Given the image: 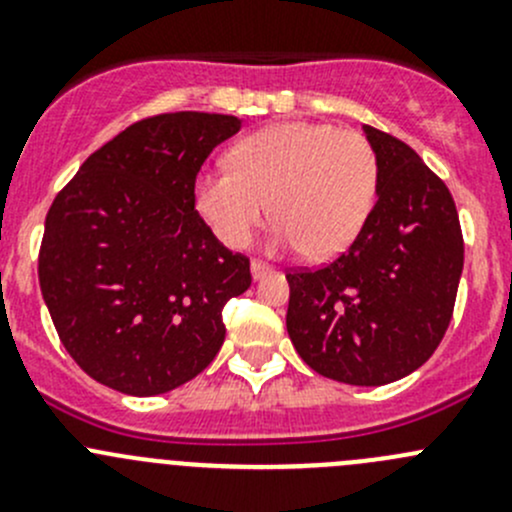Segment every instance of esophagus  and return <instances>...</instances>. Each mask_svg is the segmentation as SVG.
Segmentation results:
<instances>
[{"mask_svg": "<svg viewBox=\"0 0 512 512\" xmlns=\"http://www.w3.org/2000/svg\"><path fill=\"white\" fill-rule=\"evenodd\" d=\"M250 272H252V277H255V280H260V277H265L267 272H272V267L265 265V262H262V260H252Z\"/></svg>", "mask_w": 512, "mask_h": 512, "instance_id": "34e87169", "label": "esophagus"}]
</instances>
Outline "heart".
Returning <instances> with one entry per match:
<instances>
[{
    "label": "heart",
    "instance_id": "b5f03b06",
    "mask_svg": "<svg viewBox=\"0 0 512 512\" xmlns=\"http://www.w3.org/2000/svg\"><path fill=\"white\" fill-rule=\"evenodd\" d=\"M376 188L379 160L361 133L289 121L242 138L230 151V168L205 170L195 203L230 247L250 242L272 203L277 247L332 260L366 225Z\"/></svg>",
    "mask_w": 512,
    "mask_h": 512
}]
</instances>
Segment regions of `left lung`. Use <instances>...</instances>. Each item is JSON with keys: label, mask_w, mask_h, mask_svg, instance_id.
<instances>
[{"label": "left lung", "mask_w": 512, "mask_h": 512, "mask_svg": "<svg viewBox=\"0 0 512 512\" xmlns=\"http://www.w3.org/2000/svg\"><path fill=\"white\" fill-rule=\"evenodd\" d=\"M379 160L369 220L319 270L287 272V332L327 379L381 386L426 364L451 324L463 235L446 183L399 138L364 126Z\"/></svg>", "instance_id": "8db88e82"}]
</instances>
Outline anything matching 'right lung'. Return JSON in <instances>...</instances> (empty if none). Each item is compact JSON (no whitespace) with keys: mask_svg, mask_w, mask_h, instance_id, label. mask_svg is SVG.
<instances>
[{"mask_svg":"<svg viewBox=\"0 0 512 512\" xmlns=\"http://www.w3.org/2000/svg\"><path fill=\"white\" fill-rule=\"evenodd\" d=\"M240 126L200 111L143 118L91 153L51 203L41 294L66 352L98 384L165 394L223 347V307L250 287V260L200 218L195 178Z\"/></svg>","mask_w":512,"mask_h":512,"instance_id":"obj_1","label":"right lung"}]
</instances>
